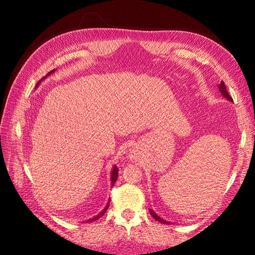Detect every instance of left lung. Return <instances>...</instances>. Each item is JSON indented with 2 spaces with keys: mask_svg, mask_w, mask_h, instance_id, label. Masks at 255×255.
Listing matches in <instances>:
<instances>
[{
  "mask_svg": "<svg viewBox=\"0 0 255 255\" xmlns=\"http://www.w3.org/2000/svg\"><path fill=\"white\" fill-rule=\"evenodd\" d=\"M219 90H220V93L223 94L227 100L234 102V100H232V97L229 95L228 91H227V89H226V85H225V83H224V81H221V82H220V84H219ZM149 211H150V215L152 216V217H153L156 221H159V223H161V224H169V223H167V221H165V220H163L162 218H160L158 215H156L155 213H153L152 209H150Z\"/></svg>",
  "mask_w": 255,
  "mask_h": 255,
  "instance_id": "1",
  "label": "left lung"
}]
</instances>
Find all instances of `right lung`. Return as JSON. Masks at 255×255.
<instances>
[{"label": "right lung", "mask_w": 255, "mask_h": 255, "mask_svg": "<svg viewBox=\"0 0 255 255\" xmlns=\"http://www.w3.org/2000/svg\"><path fill=\"white\" fill-rule=\"evenodd\" d=\"M53 71H55V70H52V71H50L49 73H48L47 75H49V74H51ZM46 78V77H45ZM44 78V79H45ZM41 82V80L39 81V82H37V85H36V88H37V86L38 85H39V83ZM117 177H118V167L115 165V166H114L113 167V171H112V177H111V180H112V186L114 185V184H115L116 183V181H117ZM108 205H110V202H108L107 203V206H106V207L104 208V209H103V211H102V213H100L99 215H97V216H95V217L94 218H91V219H89L88 220V223H91V221H94V220H97V219H99V218H101L102 217V216L103 215H104L105 213H106V210H107V208H108Z\"/></svg>", "instance_id": "right-lung-1"}]
</instances>
